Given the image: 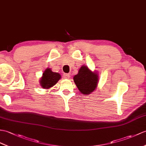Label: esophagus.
I'll list each match as a JSON object with an SVG mask.
<instances>
[{
  "label": "esophagus",
  "mask_w": 146,
  "mask_h": 146,
  "mask_svg": "<svg viewBox=\"0 0 146 146\" xmlns=\"http://www.w3.org/2000/svg\"><path fill=\"white\" fill-rule=\"evenodd\" d=\"M63 76L64 78L68 79V78H70V74H68V73H64Z\"/></svg>",
  "instance_id": "obj_1"
}]
</instances>
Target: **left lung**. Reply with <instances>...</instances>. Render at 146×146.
Listing matches in <instances>:
<instances>
[{"label": "left lung", "mask_w": 146, "mask_h": 146, "mask_svg": "<svg viewBox=\"0 0 146 146\" xmlns=\"http://www.w3.org/2000/svg\"><path fill=\"white\" fill-rule=\"evenodd\" d=\"M73 79L80 92L83 94H88L96 88L98 76L96 73L90 71L87 66H82Z\"/></svg>", "instance_id": "left-lung-1"}]
</instances>
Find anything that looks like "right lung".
<instances>
[{
    "label": "right lung",
    "mask_w": 146,
    "mask_h": 146,
    "mask_svg": "<svg viewBox=\"0 0 146 146\" xmlns=\"http://www.w3.org/2000/svg\"><path fill=\"white\" fill-rule=\"evenodd\" d=\"M60 78L61 75L59 73L53 72L50 68H46L40 80V85L43 88H50L55 85Z\"/></svg>",
    "instance_id": "right-lung-1"
}]
</instances>
